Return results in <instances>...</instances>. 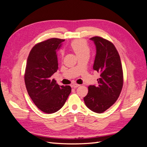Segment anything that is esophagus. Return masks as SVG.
<instances>
[{
	"label": "esophagus",
	"mask_w": 147,
	"mask_h": 147,
	"mask_svg": "<svg viewBox=\"0 0 147 147\" xmlns=\"http://www.w3.org/2000/svg\"><path fill=\"white\" fill-rule=\"evenodd\" d=\"M80 86V84H77V83H74V84H73L72 85V86L74 88H77V87H78Z\"/></svg>",
	"instance_id": "obj_1"
}]
</instances>
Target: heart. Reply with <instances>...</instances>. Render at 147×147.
<instances>
[{
	"mask_svg": "<svg viewBox=\"0 0 147 147\" xmlns=\"http://www.w3.org/2000/svg\"><path fill=\"white\" fill-rule=\"evenodd\" d=\"M70 47L77 56L84 55H89L90 53V48L87 42L83 39H77L72 41Z\"/></svg>",
	"mask_w": 147,
	"mask_h": 147,
	"instance_id": "obj_1",
	"label": "heart"
}]
</instances>
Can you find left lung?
<instances>
[{
    "mask_svg": "<svg viewBox=\"0 0 147 147\" xmlns=\"http://www.w3.org/2000/svg\"><path fill=\"white\" fill-rule=\"evenodd\" d=\"M94 42L96 54L93 69L100 74L97 86L90 85L84 97L87 107L101 113L110 108L118 99L123 85L121 59L113 44L100 37L90 38Z\"/></svg>",
    "mask_w": 147,
    "mask_h": 147,
    "instance_id": "obj_1",
    "label": "left lung"
}]
</instances>
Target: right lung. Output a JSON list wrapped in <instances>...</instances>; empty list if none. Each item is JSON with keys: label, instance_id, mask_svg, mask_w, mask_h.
<instances>
[{"label": "right lung", "instance_id": "obj_1", "mask_svg": "<svg viewBox=\"0 0 147 147\" xmlns=\"http://www.w3.org/2000/svg\"><path fill=\"white\" fill-rule=\"evenodd\" d=\"M65 40L53 38L36 44L28 57L24 82L35 105L46 113H53L64 105L70 86H59L51 76L58 69L56 51Z\"/></svg>", "mask_w": 147, "mask_h": 147}]
</instances>
